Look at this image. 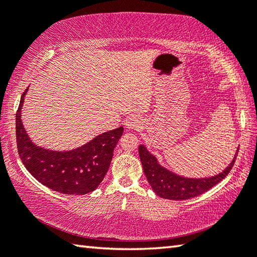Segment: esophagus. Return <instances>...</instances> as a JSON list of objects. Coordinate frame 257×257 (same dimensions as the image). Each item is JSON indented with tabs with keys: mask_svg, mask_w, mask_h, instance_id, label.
Segmentation results:
<instances>
[{
	"mask_svg": "<svg viewBox=\"0 0 257 257\" xmlns=\"http://www.w3.org/2000/svg\"><path fill=\"white\" fill-rule=\"evenodd\" d=\"M141 121H139L136 116H130L127 120H125V127L128 129H137L141 127Z\"/></svg>",
	"mask_w": 257,
	"mask_h": 257,
	"instance_id": "34e87169",
	"label": "esophagus"
}]
</instances>
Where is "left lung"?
Segmentation results:
<instances>
[{
	"label": "left lung",
	"instance_id": "1",
	"mask_svg": "<svg viewBox=\"0 0 257 257\" xmlns=\"http://www.w3.org/2000/svg\"><path fill=\"white\" fill-rule=\"evenodd\" d=\"M138 151L144 173L152 189L158 196L171 201H184V199L196 197L219 184L231 170L238 154L237 150L231 162L219 175L207 178H187L162 167L145 145H139Z\"/></svg>",
	"mask_w": 257,
	"mask_h": 257
}]
</instances>
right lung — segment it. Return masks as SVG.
Here are the masks:
<instances>
[{"instance_id":"add662e5","label":"right lung","mask_w":257,"mask_h":257,"mask_svg":"<svg viewBox=\"0 0 257 257\" xmlns=\"http://www.w3.org/2000/svg\"><path fill=\"white\" fill-rule=\"evenodd\" d=\"M28 88L21 96L16 114L17 146L26 169L41 184L59 193L85 195L95 190L110 168L113 151L122 136L123 127L99 134L71 151H52L37 146L21 121V108Z\"/></svg>"}]
</instances>
